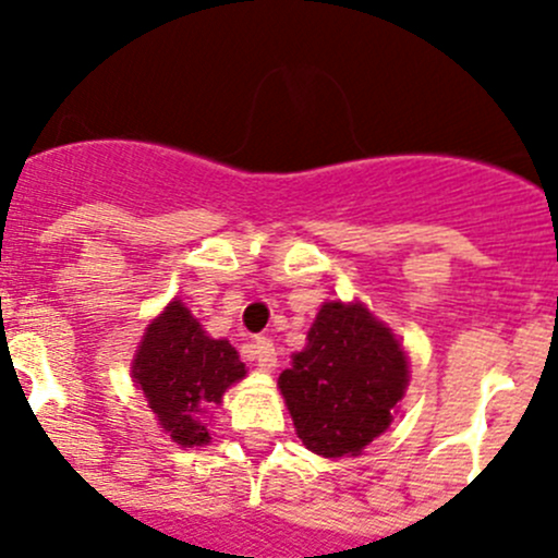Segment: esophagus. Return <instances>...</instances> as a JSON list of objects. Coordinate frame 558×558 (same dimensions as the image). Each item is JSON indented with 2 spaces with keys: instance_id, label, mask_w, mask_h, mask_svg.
Returning a JSON list of instances; mask_svg holds the SVG:
<instances>
[{
  "instance_id": "esophagus-1",
  "label": "esophagus",
  "mask_w": 558,
  "mask_h": 558,
  "mask_svg": "<svg viewBox=\"0 0 558 558\" xmlns=\"http://www.w3.org/2000/svg\"><path fill=\"white\" fill-rule=\"evenodd\" d=\"M253 362H256L258 369L264 373H272L278 367V351H275V342L267 340V337H258L253 342Z\"/></svg>"
}]
</instances>
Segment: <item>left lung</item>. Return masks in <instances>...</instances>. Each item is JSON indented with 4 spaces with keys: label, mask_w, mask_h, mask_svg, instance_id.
<instances>
[{
    "label": "left lung",
    "mask_w": 558,
    "mask_h": 558,
    "mask_svg": "<svg viewBox=\"0 0 558 558\" xmlns=\"http://www.w3.org/2000/svg\"><path fill=\"white\" fill-rule=\"evenodd\" d=\"M408 380V356L384 320L362 302H324L278 388L300 440L340 459L359 456L391 426Z\"/></svg>",
    "instance_id": "1"
}]
</instances>
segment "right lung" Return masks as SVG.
<instances>
[{
  "instance_id": "add662e5",
  "label": "right lung",
  "mask_w": 558,
  "mask_h": 558,
  "mask_svg": "<svg viewBox=\"0 0 558 558\" xmlns=\"http://www.w3.org/2000/svg\"><path fill=\"white\" fill-rule=\"evenodd\" d=\"M134 384L143 388L161 429L178 446L210 442L199 415L221 404L223 391L245 378V364L229 340H213L180 300L154 318L132 362Z\"/></svg>"
}]
</instances>
